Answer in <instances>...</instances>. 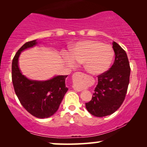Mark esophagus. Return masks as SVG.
<instances>
[{
  "instance_id": "1",
  "label": "esophagus",
  "mask_w": 147,
  "mask_h": 147,
  "mask_svg": "<svg viewBox=\"0 0 147 147\" xmlns=\"http://www.w3.org/2000/svg\"><path fill=\"white\" fill-rule=\"evenodd\" d=\"M76 74H83V73H82V72H76ZM74 89H75L76 91H77V92H79V91L82 90V88H77V87H75L74 88Z\"/></svg>"
}]
</instances>
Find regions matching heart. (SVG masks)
Returning <instances> with one entry per match:
<instances>
[{"label": "heart", "mask_w": 147, "mask_h": 147, "mask_svg": "<svg viewBox=\"0 0 147 147\" xmlns=\"http://www.w3.org/2000/svg\"><path fill=\"white\" fill-rule=\"evenodd\" d=\"M115 52L111 45L100 41L86 40L78 42L66 55L67 62L73 65L75 61L84 63L86 70L93 75H99L110 68Z\"/></svg>", "instance_id": "heart-1"}]
</instances>
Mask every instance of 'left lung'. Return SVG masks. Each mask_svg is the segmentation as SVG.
Returning a JSON list of instances; mask_svg holds the SVG:
<instances>
[{"instance_id": "8db88e82", "label": "left lung", "mask_w": 147, "mask_h": 147, "mask_svg": "<svg viewBox=\"0 0 147 147\" xmlns=\"http://www.w3.org/2000/svg\"><path fill=\"white\" fill-rule=\"evenodd\" d=\"M115 61L107 71L97 76L92 99L86 103V108L95 117L109 115L120 107L126 97L129 84V61L126 52L116 42L113 43Z\"/></svg>"}]
</instances>
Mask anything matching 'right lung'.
<instances>
[{"mask_svg": "<svg viewBox=\"0 0 147 147\" xmlns=\"http://www.w3.org/2000/svg\"><path fill=\"white\" fill-rule=\"evenodd\" d=\"M37 43L36 40L25 43L18 50L11 64V79L15 93L24 109L38 118L52 116L58 110L68 88L65 86L68 75H60L45 82L30 80L22 75L18 59L23 50Z\"/></svg>", "mask_w": 147, "mask_h": 147, "instance_id": "right-lung-1", "label": "right lung"}]
</instances>
